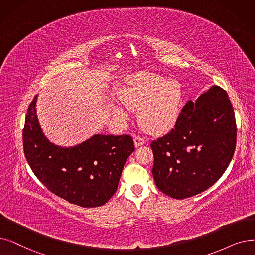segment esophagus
Masks as SVG:
<instances>
[{
    "label": "esophagus",
    "mask_w": 255,
    "mask_h": 255,
    "mask_svg": "<svg viewBox=\"0 0 255 255\" xmlns=\"http://www.w3.org/2000/svg\"><path fill=\"white\" fill-rule=\"evenodd\" d=\"M134 143H135V146L136 147H139L141 145H143L146 143V140L143 138V137H140V136H136L134 138Z\"/></svg>",
    "instance_id": "esophagus-1"
}]
</instances>
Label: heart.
Listing matches in <instances>:
<instances>
[{"instance_id": "b5f03b06", "label": "heart", "mask_w": 255, "mask_h": 255, "mask_svg": "<svg viewBox=\"0 0 255 255\" xmlns=\"http://www.w3.org/2000/svg\"><path fill=\"white\" fill-rule=\"evenodd\" d=\"M121 103L128 109L137 111L140 125L151 134L166 133L178 121L182 89L175 79L143 72L128 78L121 92ZM113 113L120 119H127L128 113L118 105L113 106Z\"/></svg>"}]
</instances>
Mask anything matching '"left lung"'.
Listing matches in <instances>:
<instances>
[{"label": "left lung", "mask_w": 255, "mask_h": 255, "mask_svg": "<svg viewBox=\"0 0 255 255\" xmlns=\"http://www.w3.org/2000/svg\"><path fill=\"white\" fill-rule=\"evenodd\" d=\"M236 143L232 105L225 90L212 86L187 101L175 128L150 143L157 187L178 200L208 189L227 169Z\"/></svg>", "instance_id": "1"}]
</instances>
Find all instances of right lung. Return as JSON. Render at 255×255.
Masks as SVG:
<instances>
[{"instance_id":"1","label":"right lung","mask_w":255,"mask_h":255,"mask_svg":"<svg viewBox=\"0 0 255 255\" xmlns=\"http://www.w3.org/2000/svg\"><path fill=\"white\" fill-rule=\"evenodd\" d=\"M36 98L28 107L24 154L34 175L54 195L85 208L106 204L117 190L126 161L135 150L129 135H94L73 147L45 137L36 116Z\"/></svg>"}]
</instances>
